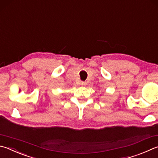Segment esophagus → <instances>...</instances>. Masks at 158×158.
Wrapping results in <instances>:
<instances>
[{
  "instance_id": "34e87169",
  "label": "esophagus",
  "mask_w": 158,
  "mask_h": 158,
  "mask_svg": "<svg viewBox=\"0 0 158 158\" xmlns=\"http://www.w3.org/2000/svg\"><path fill=\"white\" fill-rule=\"evenodd\" d=\"M81 85H86V83H85V81H81Z\"/></svg>"
}]
</instances>
